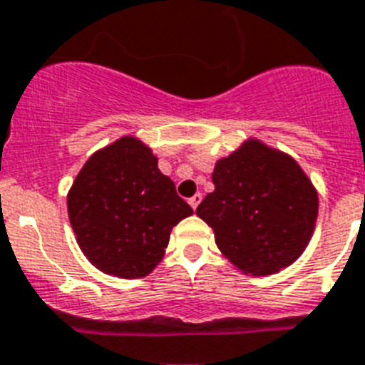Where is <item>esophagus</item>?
I'll use <instances>...</instances> for the list:
<instances>
[{
	"label": "esophagus",
	"mask_w": 365,
	"mask_h": 365,
	"mask_svg": "<svg viewBox=\"0 0 365 365\" xmlns=\"http://www.w3.org/2000/svg\"><path fill=\"white\" fill-rule=\"evenodd\" d=\"M200 202H202V195H200V192H197V195H192V197L189 198V204H191L192 210H197Z\"/></svg>",
	"instance_id": "esophagus-1"
}]
</instances>
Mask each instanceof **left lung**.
Returning <instances> with one entry per match:
<instances>
[{
    "label": "left lung",
    "instance_id": "left-lung-1",
    "mask_svg": "<svg viewBox=\"0 0 365 365\" xmlns=\"http://www.w3.org/2000/svg\"><path fill=\"white\" fill-rule=\"evenodd\" d=\"M213 192L197 215L213 228L232 265L265 277L292 265L310 243L319 210L317 189L295 159L247 139L215 163Z\"/></svg>",
    "mask_w": 365,
    "mask_h": 365
}]
</instances>
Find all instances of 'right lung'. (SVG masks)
Segmentation results:
<instances>
[{"mask_svg":"<svg viewBox=\"0 0 365 365\" xmlns=\"http://www.w3.org/2000/svg\"><path fill=\"white\" fill-rule=\"evenodd\" d=\"M81 252L118 278H143L163 259L170 232L192 215L152 148L124 135L85 161L66 197Z\"/></svg>","mask_w":365,"mask_h":365,"instance_id":"right-lung-1","label":"right lung"}]
</instances>
